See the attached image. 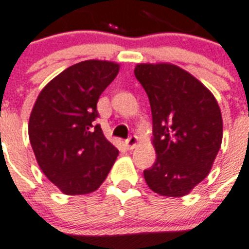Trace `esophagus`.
<instances>
[{"label": "esophagus", "instance_id": "34e87169", "mask_svg": "<svg viewBox=\"0 0 249 249\" xmlns=\"http://www.w3.org/2000/svg\"><path fill=\"white\" fill-rule=\"evenodd\" d=\"M138 142H140V138H138L137 136H132V137H129L128 140L125 141V146H126V149L133 150L138 145Z\"/></svg>", "mask_w": 249, "mask_h": 249}]
</instances>
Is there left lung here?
<instances>
[{
    "label": "left lung",
    "instance_id": "obj_1",
    "mask_svg": "<svg viewBox=\"0 0 249 249\" xmlns=\"http://www.w3.org/2000/svg\"><path fill=\"white\" fill-rule=\"evenodd\" d=\"M134 75L153 116L157 160L143 171L146 184L160 196H187L209 175L221 149L219 106L208 87L174 64H137Z\"/></svg>",
    "mask_w": 249,
    "mask_h": 249
}]
</instances>
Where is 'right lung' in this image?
<instances>
[{"label": "right lung", "instance_id": "right-lung-1", "mask_svg": "<svg viewBox=\"0 0 249 249\" xmlns=\"http://www.w3.org/2000/svg\"><path fill=\"white\" fill-rule=\"evenodd\" d=\"M119 70L113 61L78 62L47 83L32 107L28 137L36 162L65 195L96 191L119 155L94 125L99 96Z\"/></svg>", "mask_w": 249, "mask_h": 249}]
</instances>
